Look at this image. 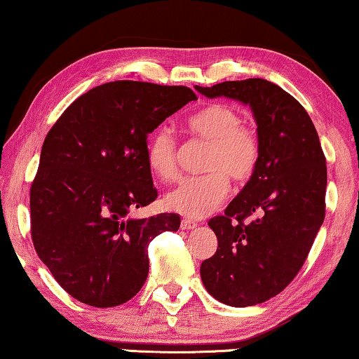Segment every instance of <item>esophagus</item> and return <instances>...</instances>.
<instances>
[{
  "label": "esophagus",
  "instance_id": "esophagus-1",
  "mask_svg": "<svg viewBox=\"0 0 359 359\" xmlns=\"http://www.w3.org/2000/svg\"><path fill=\"white\" fill-rule=\"evenodd\" d=\"M196 228V223L191 219H183L181 221V229H194Z\"/></svg>",
  "mask_w": 359,
  "mask_h": 359
}]
</instances>
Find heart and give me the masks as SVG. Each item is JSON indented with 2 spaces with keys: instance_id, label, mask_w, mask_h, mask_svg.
Segmentation results:
<instances>
[{
  "instance_id": "1",
  "label": "heart",
  "mask_w": 359,
  "mask_h": 359,
  "mask_svg": "<svg viewBox=\"0 0 359 359\" xmlns=\"http://www.w3.org/2000/svg\"><path fill=\"white\" fill-rule=\"evenodd\" d=\"M188 131L210 143L205 156L206 175L183 180L165 196L168 210L203 218L216 210L228 193L229 176L236 183L250 180L259 159V143L255 131L243 125L238 109L224 103H213L188 119ZM178 144L166 128H158L146 143V163L158 180L176 176Z\"/></svg>"
}]
</instances>
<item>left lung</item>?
I'll return each mask as SVG.
<instances>
[{
    "mask_svg": "<svg viewBox=\"0 0 359 359\" xmlns=\"http://www.w3.org/2000/svg\"><path fill=\"white\" fill-rule=\"evenodd\" d=\"M194 90L250 106L258 126V165L224 215L208 223L218 250L200 268L215 299L253 306L281 293L311 250L325 221L326 159L306 109L274 83L250 78Z\"/></svg>",
    "mask_w": 359,
    "mask_h": 359,
    "instance_id": "obj_1",
    "label": "left lung"
}]
</instances>
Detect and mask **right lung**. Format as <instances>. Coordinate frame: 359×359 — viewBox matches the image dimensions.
I'll return each mask as SVG.
<instances>
[{"instance_id":"right-lung-1","label":"right lung","mask_w":359,"mask_h":359,"mask_svg":"<svg viewBox=\"0 0 359 359\" xmlns=\"http://www.w3.org/2000/svg\"><path fill=\"white\" fill-rule=\"evenodd\" d=\"M196 95L184 86L113 81L66 108L46 135L31 184V238L66 293L95 308L126 303L148 278V246L178 215L135 218L156 200L146 138Z\"/></svg>"}]
</instances>
